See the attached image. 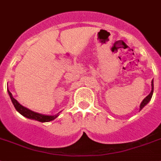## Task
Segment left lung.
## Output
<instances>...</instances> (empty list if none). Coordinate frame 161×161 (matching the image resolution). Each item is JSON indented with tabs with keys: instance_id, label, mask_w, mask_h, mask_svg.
Instances as JSON below:
<instances>
[{
	"instance_id": "8db88e82",
	"label": "left lung",
	"mask_w": 161,
	"mask_h": 161,
	"mask_svg": "<svg viewBox=\"0 0 161 161\" xmlns=\"http://www.w3.org/2000/svg\"><path fill=\"white\" fill-rule=\"evenodd\" d=\"M153 91H154V83H153V80H152V91H151V92H150L149 95L147 96L146 98H144V99H143V101H142L141 105H140V110H141L142 109V108L144 107V106H145L150 101H151V99H152V95H153Z\"/></svg>"
}]
</instances>
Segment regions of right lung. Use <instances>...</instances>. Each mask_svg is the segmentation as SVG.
<instances>
[{
    "label": "right lung",
    "instance_id": "1",
    "mask_svg": "<svg viewBox=\"0 0 161 161\" xmlns=\"http://www.w3.org/2000/svg\"><path fill=\"white\" fill-rule=\"evenodd\" d=\"M8 93H9V97L11 99L12 103L14 105V108L16 109V110L19 113V114H22L23 116L26 117L28 119H35L37 121H39V122H50L51 120H54L55 118H57L59 116V113L57 114H55V115H46V114H39V113H37V112L32 111V110H29L28 108L24 107L22 105H20L18 101L14 99L13 96H12L11 92L8 90Z\"/></svg>",
    "mask_w": 161,
    "mask_h": 161
}]
</instances>
